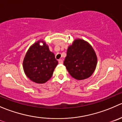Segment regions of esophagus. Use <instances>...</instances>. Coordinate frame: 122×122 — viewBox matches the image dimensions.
<instances>
[{"label": "esophagus", "mask_w": 122, "mask_h": 122, "mask_svg": "<svg viewBox=\"0 0 122 122\" xmlns=\"http://www.w3.org/2000/svg\"><path fill=\"white\" fill-rule=\"evenodd\" d=\"M58 62H59V64H61L63 63V61H62L61 59H60V60H58Z\"/></svg>", "instance_id": "obj_1"}]
</instances>
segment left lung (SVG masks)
Listing matches in <instances>:
<instances>
[{
  "label": "left lung",
  "instance_id": "left-lung-1",
  "mask_svg": "<svg viewBox=\"0 0 122 122\" xmlns=\"http://www.w3.org/2000/svg\"><path fill=\"white\" fill-rule=\"evenodd\" d=\"M64 65L73 78L84 80L94 73L97 65V56L88 42L76 39L68 46Z\"/></svg>",
  "mask_w": 122,
  "mask_h": 122
}]
</instances>
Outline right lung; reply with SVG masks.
Here are the masks:
<instances>
[{"label":"right lung","mask_w":122,"mask_h":122,"mask_svg":"<svg viewBox=\"0 0 122 122\" xmlns=\"http://www.w3.org/2000/svg\"><path fill=\"white\" fill-rule=\"evenodd\" d=\"M58 64L54 54L50 51L48 45L42 39L30 47L24 58L22 66L25 74L30 80L36 83H45L51 78Z\"/></svg>","instance_id":"right-lung-1"}]
</instances>
